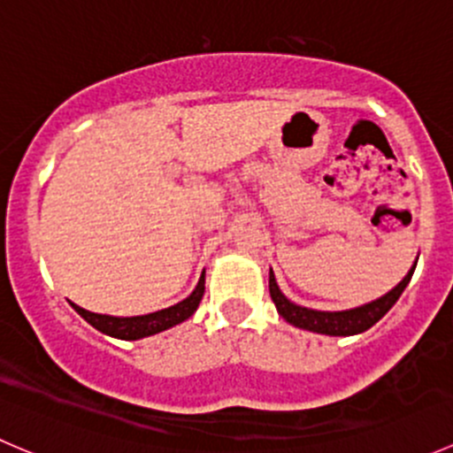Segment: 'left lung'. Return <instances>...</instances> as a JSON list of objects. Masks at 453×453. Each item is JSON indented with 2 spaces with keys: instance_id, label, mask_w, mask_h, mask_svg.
Segmentation results:
<instances>
[{
  "instance_id": "8db88e82",
  "label": "left lung",
  "mask_w": 453,
  "mask_h": 453,
  "mask_svg": "<svg viewBox=\"0 0 453 453\" xmlns=\"http://www.w3.org/2000/svg\"><path fill=\"white\" fill-rule=\"evenodd\" d=\"M417 269V263L410 267V272L405 273L403 280L396 287H392L388 294H383L381 298L372 300V303L359 304V307L344 309V311H318V309L303 307V304H296L287 298L285 294L278 287L276 276L269 269V296H272L273 304H276L278 313L287 319L294 326L304 328V331L319 333V335H333V337H349L357 335V333L368 331L372 324H377L392 307H395L396 300L401 298L405 287L412 280V273Z\"/></svg>"
}]
</instances>
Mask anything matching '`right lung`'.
<instances>
[{"label": "right lung", "mask_w": 453, "mask_h": 453, "mask_svg": "<svg viewBox=\"0 0 453 453\" xmlns=\"http://www.w3.org/2000/svg\"><path fill=\"white\" fill-rule=\"evenodd\" d=\"M205 291V272H201V278L197 287L193 289V294L188 298H184L181 303L173 304V307L162 309V311L146 313V315H134V318H118V315H104V313H91L87 309L79 307V304L70 303L74 307V311L89 322L91 326L98 328L100 333L109 337H116V340H142V337L155 335V333H162L166 328L177 326L184 319H188L190 315L197 311L201 298H203Z\"/></svg>", "instance_id": "1"}]
</instances>
